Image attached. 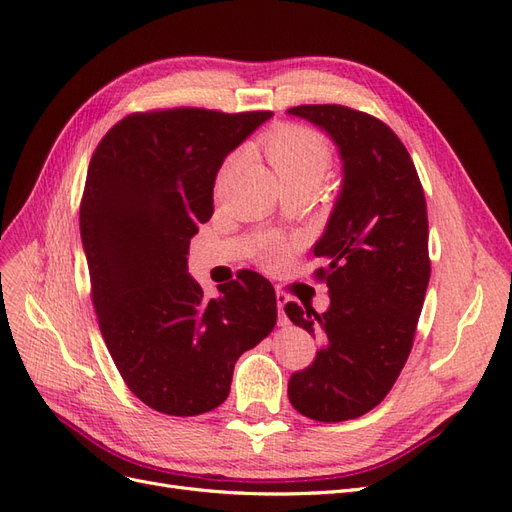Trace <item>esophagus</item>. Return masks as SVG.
Returning <instances> with one entry per match:
<instances>
[{
  "label": "esophagus",
  "instance_id": "esophagus-1",
  "mask_svg": "<svg viewBox=\"0 0 512 512\" xmlns=\"http://www.w3.org/2000/svg\"><path fill=\"white\" fill-rule=\"evenodd\" d=\"M275 301H277V309H280V324H282V327H286V324H288V318H286L284 307H286V303L290 301V299H288V294H286L284 290H275Z\"/></svg>",
  "mask_w": 512,
  "mask_h": 512
}]
</instances>
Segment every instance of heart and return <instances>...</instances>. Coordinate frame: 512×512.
<instances>
[{"label":"heart","mask_w":512,"mask_h":512,"mask_svg":"<svg viewBox=\"0 0 512 512\" xmlns=\"http://www.w3.org/2000/svg\"><path fill=\"white\" fill-rule=\"evenodd\" d=\"M262 151L273 166L280 183L316 185L331 166V149L324 138L305 126H280L262 138ZM280 256L273 250L271 258Z\"/></svg>","instance_id":"1"}]
</instances>
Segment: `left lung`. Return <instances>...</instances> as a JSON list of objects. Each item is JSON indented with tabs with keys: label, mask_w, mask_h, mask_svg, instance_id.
Wrapping results in <instances>:
<instances>
[{
	"label": "left lung",
	"mask_w": 512,
	"mask_h": 512,
	"mask_svg": "<svg viewBox=\"0 0 512 512\" xmlns=\"http://www.w3.org/2000/svg\"><path fill=\"white\" fill-rule=\"evenodd\" d=\"M288 115L331 136L342 158V190L314 256L331 305L288 303V318L320 337L314 363L292 374L294 410L322 423L363 416L393 389L412 350L429 284L423 185L397 134L380 119L339 104H303Z\"/></svg>",
	"instance_id": "8db88e82"
}]
</instances>
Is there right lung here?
<instances>
[{
  "mask_svg": "<svg viewBox=\"0 0 512 512\" xmlns=\"http://www.w3.org/2000/svg\"><path fill=\"white\" fill-rule=\"evenodd\" d=\"M271 115L134 113L91 156L81 200L91 299L121 378L158 412L218 408L239 356L277 322L275 290L256 271L220 284L215 299L188 273L190 239L213 215L224 158Z\"/></svg>",
  "mask_w": 512,
  "mask_h": 512,
  "instance_id": "obj_1",
  "label": "right lung"
}]
</instances>
